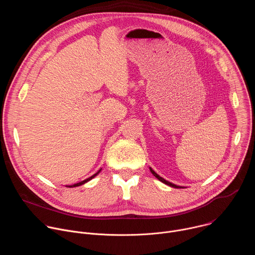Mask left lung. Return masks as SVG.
Instances as JSON below:
<instances>
[{
    "label": "left lung",
    "mask_w": 255,
    "mask_h": 255,
    "mask_svg": "<svg viewBox=\"0 0 255 255\" xmlns=\"http://www.w3.org/2000/svg\"><path fill=\"white\" fill-rule=\"evenodd\" d=\"M150 171H151V173L156 177V178H158L161 183H163V184H165V185H167V186H169V187H172V188H175V189H180V188H183V187H178V186H176V185H174V184H171V183H169V181H167V180H165L164 178H162L161 176H159L151 167H150Z\"/></svg>",
    "instance_id": "left-lung-1"
}]
</instances>
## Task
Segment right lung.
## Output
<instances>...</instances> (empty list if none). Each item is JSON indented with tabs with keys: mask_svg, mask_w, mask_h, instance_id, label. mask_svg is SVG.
<instances>
[{
	"mask_svg": "<svg viewBox=\"0 0 255 255\" xmlns=\"http://www.w3.org/2000/svg\"><path fill=\"white\" fill-rule=\"evenodd\" d=\"M100 171H101V169H100V170H99V171H98V172H97V173H95V174H93V175H92V176H90V177H89V178H87V179H85V180H83V181H81V183H78V184H75V185H72V186H67V188H75V187H79V186H82V185H84V184H86V183H88V181H89V180H91V179H92V178H94V177H95V176H96V175H97V174H98V173H99V172H100Z\"/></svg>",
	"mask_w": 255,
	"mask_h": 255,
	"instance_id": "add662e5",
	"label": "right lung"
}]
</instances>
